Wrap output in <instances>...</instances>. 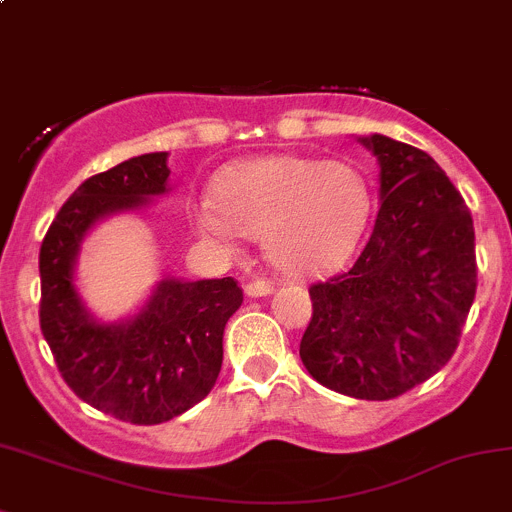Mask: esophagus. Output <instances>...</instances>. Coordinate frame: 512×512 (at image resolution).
I'll list each match as a JSON object with an SVG mask.
<instances>
[{
	"label": "esophagus",
	"mask_w": 512,
	"mask_h": 512,
	"mask_svg": "<svg viewBox=\"0 0 512 512\" xmlns=\"http://www.w3.org/2000/svg\"><path fill=\"white\" fill-rule=\"evenodd\" d=\"M268 293H273V281H268V278H256V281L246 283V295H251V298H261Z\"/></svg>",
	"instance_id": "obj_1"
}]
</instances>
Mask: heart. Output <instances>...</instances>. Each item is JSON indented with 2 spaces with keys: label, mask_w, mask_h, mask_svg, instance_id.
<instances>
[{
  "label": "heart",
  "mask_w": 512,
  "mask_h": 512,
  "mask_svg": "<svg viewBox=\"0 0 512 512\" xmlns=\"http://www.w3.org/2000/svg\"><path fill=\"white\" fill-rule=\"evenodd\" d=\"M219 199L194 204V224L214 239L266 241L273 266L291 278L328 276L350 261L367 229L372 194L350 162L268 155L239 162L217 182Z\"/></svg>",
  "instance_id": "heart-1"
}]
</instances>
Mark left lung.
Segmentation results:
<instances>
[{
  "mask_svg": "<svg viewBox=\"0 0 512 512\" xmlns=\"http://www.w3.org/2000/svg\"><path fill=\"white\" fill-rule=\"evenodd\" d=\"M379 162V212L350 271L310 286L300 360L323 387L384 402L434 377L476 298V234L461 192L419 147L360 138Z\"/></svg>",
  "mask_w": 512,
  "mask_h": 512,
  "instance_id": "8db88e82",
  "label": "left lung"
}]
</instances>
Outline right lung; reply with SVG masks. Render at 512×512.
<instances>
[{
  "instance_id": "right-lung-1",
  "label": "right lung",
  "mask_w": 512,
  "mask_h": 512,
  "mask_svg": "<svg viewBox=\"0 0 512 512\" xmlns=\"http://www.w3.org/2000/svg\"><path fill=\"white\" fill-rule=\"evenodd\" d=\"M167 177V152L88 177L56 214L39 254V323L63 382L98 412L138 426L175 419L212 392L226 320L244 300L234 278H165L135 318H91L73 278L83 236L96 221L165 194Z\"/></svg>"
}]
</instances>
